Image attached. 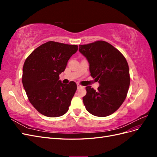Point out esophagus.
Listing matches in <instances>:
<instances>
[{
	"label": "esophagus",
	"mask_w": 157,
	"mask_h": 157,
	"mask_svg": "<svg viewBox=\"0 0 157 157\" xmlns=\"http://www.w3.org/2000/svg\"><path fill=\"white\" fill-rule=\"evenodd\" d=\"M82 88H84V86H82V85H80V84H77V88H78V89Z\"/></svg>",
	"instance_id": "1"
}]
</instances>
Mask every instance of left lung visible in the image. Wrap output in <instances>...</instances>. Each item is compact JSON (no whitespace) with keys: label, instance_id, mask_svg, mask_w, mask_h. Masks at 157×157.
Listing matches in <instances>:
<instances>
[{"label":"left lung","instance_id":"obj_1","mask_svg":"<svg viewBox=\"0 0 157 157\" xmlns=\"http://www.w3.org/2000/svg\"><path fill=\"white\" fill-rule=\"evenodd\" d=\"M79 51L88 61L91 77L100 84L98 90L86 87L84 105L94 116L110 115L121 106L129 88V67L125 57L103 40L79 45Z\"/></svg>","mask_w":157,"mask_h":157}]
</instances>
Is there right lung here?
<instances>
[{
	"mask_svg": "<svg viewBox=\"0 0 157 157\" xmlns=\"http://www.w3.org/2000/svg\"><path fill=\"white\" fill-rule=\"evenodd\" d=\"M77 50V45L48 41L26 58L22 83L30 103L42 115L58 117L67 112L77 84L74 81L61 83L59 75Z\"/></svg>",
	"mask_w": 157,
	"mask_h": 157,
	"instance_id": "obj_1",
	"label": "right lung"
}]
</instances>
